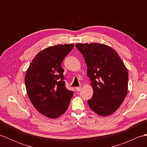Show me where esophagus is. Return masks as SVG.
<instances>
[{"mask_svg": "<svg viewBox=\"0 0 147 147\" xmlns=\"http://www.w3.org/2000/svg\"><path fill=\"white\" fill-rule=\"evenodd\" d=\"M81 90H82V87H81V86L76 87V90L77 92H79V91H80Z\"/></svg>", "mask_w": 147, "mask_h": 147, "instance_id": "esophagus-1", "label": "esophagus"}]
</instances>
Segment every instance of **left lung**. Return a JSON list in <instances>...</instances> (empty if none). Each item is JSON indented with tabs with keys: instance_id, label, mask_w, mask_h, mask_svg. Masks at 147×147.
<instances>
[{
	"instance_id": "1",
	"label": "left lung",
	"mask_w": 147,
	"mask_h": 147,
	"mask_svg": "<svg viewBox=\"0 0 147 147\" xmlns=\"http://www.w3.org/2000/svg\"><path fill=\"white\" fill-rule=\"evenodd\" d=\"M87 65L93 94L88 100L90 109L106 116L120 107L127 92L128 73L117 53L104 44L76 43Z\"/></svg>"
}]
</instances>
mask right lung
<instances>
[{
  "mask_svg": "<svg viewBox=\"0 0 147 147\" xmlns=\"http://www.w3.org/2000/svg\"><path fill=\"white\" fill-rule=\"evenodd\" d=\"M73 44L49 47L40 52L29 65L24 77L27 94L38 112L54 119L64 114L74 92L65 87L61 64Z\"/></svg>",
  "mask_w": 147,
  "mask_h": 147,
  "instance_id": "add662e5",
  "label": "right lung"
}]
</instances>
